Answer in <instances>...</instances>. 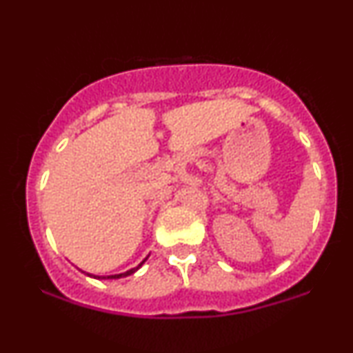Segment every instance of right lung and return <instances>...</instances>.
Instances as JSON below:
<instances>
[{
	"instance_id": "obj_1",
	"label": "right lung",
	"mask_w": 353,
	"mask_h": 353,
	"mask_svg": "<svg viewBox=\"0 0 353 353\" xmlns=\"http://www.w3.org/2000/svg\"><path fill=\"white\" fill-rule=\"evenodd\" d=\"M144 262H145V259H144V261H143V262H141V264H139V265H137V267H134V269H129V270H128V272H123V274H116V275H108V277H99V275H98V277H96V279H121V277H128V275L134 274V272H136V270H137V269H139V267L144 264Z\"/></svg>"
}]
</instances>
